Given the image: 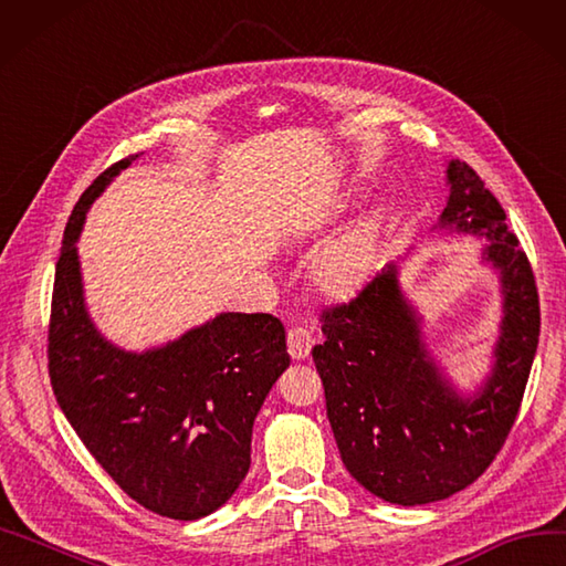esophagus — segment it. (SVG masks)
I'll return each mask as SVG.
<instances>
[{"label": "esophagus", "mask_w": 566, "mask_h": 566, "mask_svg": "<svg viewBox=\"0 0 566 566\" xmlns=\"http://www.w3.org/2000/svg\"><path fill=\"white\" fill-rule=\"evenodd\" d=\"M316 338L307 326H293L287 331V353L295 361L307 359Z\"/></svg>", "instance_id": "1"}]
</instances>
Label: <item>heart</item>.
Listing matches in <instances>:
<instances>
[{
	"label": "heart",
	"mask_w": 566,
	"mask_h": 566,
	"mask_svg": "<svg viewBox=\"0 0 566 566\" xmlns=\"http://www.w3.org/2000/svg\"><path fill=\"white\" fill-rule=\"evenodd\" d=\"M378 219L364 211L357 221L321 245L312 256V279L328 295H349L361 285L371 264Z\"/></svg>",
	"instance_id": "1"
}]
</instances>
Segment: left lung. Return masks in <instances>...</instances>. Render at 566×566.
<instances>
[{"label":"left lung","instance_id":"left-lung-1","mask_svg":"<svg viewBox=\"0 0 566 566\" xmlns=\"http://www.w3.org/2000/svg\"><path fill=\"white\" fill-rule=\"evenodd\" d=\"M450 188L436 231L485 240L479 262L500 281L491 371L460 390L423 338V316L386 264L349 302L324 312L312 349L345 469L371 495L415 507L464 491L495 460L522 405L541 335L538 290L505 209L464 161H448ZM411 252L402 256V262Z\"/></svg>","mask_w":566,"mask_h":566}]
</instances>
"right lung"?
I'll return each mask as SVG.
<instances>
[{"mask_svg":"<svg viewBox=\"0 0 566 566\" xmlns=\"http://www.w3.org/2000/svg\"><path fill=\"white\" fill-rule=\"evenodd\" d=\"M137 159L106 169L66 223L50 378L73 431L135 502L195 522L226 505L248 476L254 419L290 355L285 328L271 314L221 312L143 353L104 338L87 312L78 238L87 209Z\"/></svg>","mask_w":566,"mask_h":566,"instance_id":"1","label":"right lung"}]
</instances>
